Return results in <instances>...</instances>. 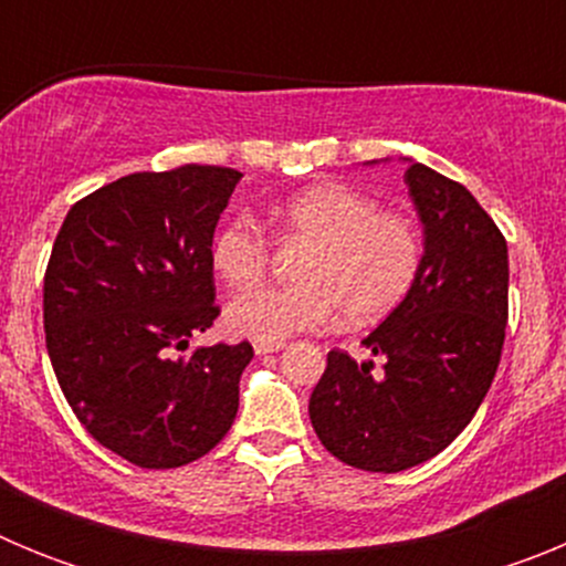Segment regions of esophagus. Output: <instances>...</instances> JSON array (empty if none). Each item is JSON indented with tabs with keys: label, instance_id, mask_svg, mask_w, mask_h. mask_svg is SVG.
<instances>
[{
	"label": "esophagus",
	"instance_id": "34e87169",
	"mask_svg": "<svg viewBox=\"0 0 566 566\" xmlns=\"http://www.w3.org/2000/svg\"><path fill=\"white\" fill-rule=\"evenodd\" d=\"M286 348V343H269V339H258L254 343V354H277Z\"/></svg>",
	"mask_w": 566,
	"mask_h": 566
}]
</instances>
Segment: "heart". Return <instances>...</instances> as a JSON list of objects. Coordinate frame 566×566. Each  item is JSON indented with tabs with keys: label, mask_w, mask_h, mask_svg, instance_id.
Segmentation results:
<instances>
[{
	"label": "heart",
	"mask_w": 566,
	"mask_h": 566,
	"mask_svg": "<svg viewBox=\"0 0 566 566\" xmlns=\"http://www.w3.org/2000/svg\"><path fill=\"white\" fill-rule=\"evenodd\" d=\"M286 240L312 243L297 263V286L240 294L227 326L252 339L317 332L343 312L348 323H374L402 303L422 263V240L405 214L345 184H317L274 212ZM269 238L252 218H234L212 240V266L232 289L254 286L269 269Z\"/></svg>",
	"instance_id": "1"
}]
</instances>
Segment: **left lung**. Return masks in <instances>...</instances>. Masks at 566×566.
Wrapping results in <instances>:
<instances>
[{"label": "left lung", "mask_w": 566, "mask_h": 566, "mask_svg": "<svg viewBox=\"0 0 566 566\" xmlns=\"http://www.w3.org/2000/svg\"><path fill=\"white\" fill-rule=\"evenodd\" d=\"M402 161L424 252L411 292L363 339L382 368L328 352L308 399L326 451L371 473L428 462L468 428L507 326V243L493 218L462 184Z\"/></svg>", "instance_id": "left-lung-1"}]
</instances>
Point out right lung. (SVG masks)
<instances>
[{
	"mask_svg": "<svg viewBox=\"0 0 566 566\" xmlns=\"http://www.w3.org/2000/svg\"><path fill=\"white\" fill-rule=\"evenodd\" d=\"M238 169L135 172L70 209L44 274L48 354L78 422L138 468H181L227 437L252 345L184 352L218 317L212 234Z\"/></svg>",
	"mask_w": 566,
	"mask_h": 566,
	"instance_id": "add662e5",
	"label": "right lung"
}]
</instances>
